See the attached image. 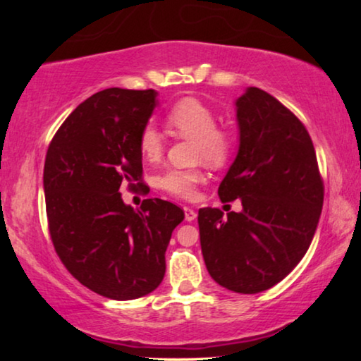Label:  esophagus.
I'll list each match as a JSON object with an SVG mask.
<instances>
[{
    "label": "esophagus",
    "mask_w": 361,
    "mask_h": 361,
    "mask_svg": "<svg viewBox=\"0 0 361 361\" xmlns=\"http://www.w3.org/2000/svg\"><path fill=\"white\" fill-rule=\"evenodd\" d=\"M184 214L187 221H194L197 219V212L194 209H190V207H184Z\"/></svg>",
    "instance_id": "34e87169"
}]
</instances>
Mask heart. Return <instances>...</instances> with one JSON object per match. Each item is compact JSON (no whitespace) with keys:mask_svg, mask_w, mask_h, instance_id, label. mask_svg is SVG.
Returning a JSON list of instances; mask_svg holds the SVG:
<instances>
[{"mask_svg":"<svg viewBox=\"0 0 361 361\" xmlns=\"http://www.w3.org/2000/svg\"><path fill=\"white\" fill-rule=\"evenodd\" d=\"M167 126L177 135L194 140L195 159L220 166L228 159L233 141L228 131L216 128L215 113L197 98H182L166 115ZM140 151L146 161L154 162L162 156L164 140L154 125H146L140 133ZM204 180L200 169H167L157 184L167 194L179 199H192L197 184Z\"/></svg>","mask_w":361,"mask_h":361,"instance_id":"b5f03b06","label":"heart"}]
</instances>
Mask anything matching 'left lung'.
<instances>
[{"mask_svg":"<svg viewBox=\"0 0 361 361\" xmlns=\"http://www.w3.org/2000/svg\"><path fill=\"white\" fill-rule=\"evenodd\" d=\"M238 152L220 182L224 202L241 212L199 210L207 271L224 288L256 294L293 271L317 230L324 184L302 123L274 97L248 87L235 102Z\"/></svg>","mask_w":361,"mask_h":361,"instance_id":"left-lung-1","label":"left lung"}]
</instances>
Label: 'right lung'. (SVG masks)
Here are the masks:
<instances>
[{
    "label": "right lung",
    "instance_id": "right-lung-1",
    "mask_svg": "<svg viewBox=\"0 0 361 361\" xmlns=\"http://www.w3.org/2000/svg\"><path fill=\"white\" fill-rule=\"evenodd\" d=\"M156 97L106 88L87 98L59 128L44 164L54 248L78 283L108 299H137L161 284L171 235L184 220L167 200L146 199L135 210L121 199L120 187L141 180L137 141Z\"/></svg>",
    "mask_w": 361,
    "mask_h": 361
}]
</instances>
